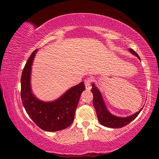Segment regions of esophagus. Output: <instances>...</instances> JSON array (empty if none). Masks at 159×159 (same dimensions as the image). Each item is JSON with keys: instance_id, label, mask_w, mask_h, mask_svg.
Here are the masks:
<instances>
[{"instance_id": "1", "label": "esophagus", "mask_w": 159, "mask_h": 159, "mask_svg": "<svg viewBox=\"0 0 159 159\" xmlns=\"http://www.w3.org/2000/svg\"><path fill=\"white\" fill-rule=\"evenodd\" d=\"M84 85H85V88L88 89V90H90L91 88V80L90 79H86L84 80Z\"/></svg>"}]
</instances>
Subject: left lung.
Instances as JSON below:
<instances>
[{"label": "left lung", "instance_id": "8db88e82", "mask_svg": "<svg viewBox=\"0 0 159 159\" xmlns=\"http://www.w3.org/2000/svg\"><path fill=\"white\" fill-rule=\"evenodd\" d=\"M129 52H131V53L137 56L140 60V58L139 57L138 53L134 50L129 48ZM91 91H92L93 94V103L94 108H95V111H96L98 119L99 122L102 125L105 126V127L110 128H121L125 127V125H127L132 121H133L138 116V115L140 114L141 110L143 109V108H141L139 111L129 116L119 117L114 116L108 111L106 104L103 101L101 93L97 87L95 85L94 83L92 84V90H91Z\"/></svg>", "mask_w": 159, "mask_h": 159}]
</instances>
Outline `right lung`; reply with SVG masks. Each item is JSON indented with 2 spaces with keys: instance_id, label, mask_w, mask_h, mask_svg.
<instances>
[{
  "instance_id": "1",
  "label": "right lung",
  "mask_w": 159,
  "mask_h": 159,
  "mask_svg": "<svg viewBox=\"0 0 159 159\" xmlns=\"http://www.w3.org/2000/svg\"><path fill=\"white\" fill-rule=\"evenodd\" d=\"M38 49L32 52L24 67L21 77V98L32 120L41 129L56 132L71 125L80 95L85 89L83 82L69 89L59 98L51 102L40 101L32 92L30 77L32 65Z\"/></svg>"
}]
</instances>
